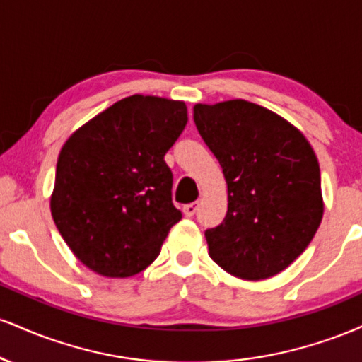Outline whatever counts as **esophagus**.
I'll list each match as a JSON object with an SVG mask.
<instances>
[{"instance_id":"34e87169","label":"esophagus","mask_w":362,"mask_h":362,"mask_svg":"<svg viewBox=\"0 0 362 362\" xmlns=\"http://www.w3.org/2000/svg\"><path fill=\"white\" fill-rule=\"evenodd\" d=\"M184 214L187 216V218H192V216L195 214V211H197V202H192V204H187L184 206Z\"/></svg>"}]
</instances>
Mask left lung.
<instances>
[{"instance_id":"left-lung-1","label":"left lung","mask_w":362,"mask_h":362,"mask_svg":"<svg viewBox=\"0 0 362 362\" xmlns=\"http://www.w3.org/2000/svg\"><path fill=\"white\" fill-rule=\"evenodd\" d=\"M194 122L228 185L226 218L206 231L209 257L245 281L282 272L323 218L320 165L308 139L276 112L242 98L195 103Z\"/></svg>"}]
</instances>
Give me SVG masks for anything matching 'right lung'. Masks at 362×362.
I'll use <instances>...</instances> for the list:
<instances>
[{
	"label": "right lung",
	"instance_id": "obj_1",
	"mask_svg": "<svg viewBox=\"0 0 362 362\" xmlns=\"http://www.w3.org/2000/svg\"><path fill=\"white\" fill-rule=\"evenodd\" d=\"M185 124V102L131 95L62 144L51 213L90 271L124 279L160 255L170 228L182 219L165 155Z\"/></svg>",
	"mask_w": 362,
	"mask_h": 362
}]
</instances>
